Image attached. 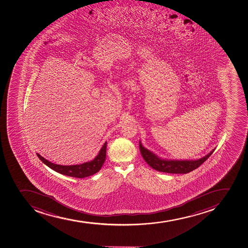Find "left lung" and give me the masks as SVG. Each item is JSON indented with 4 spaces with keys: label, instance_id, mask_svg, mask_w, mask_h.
Instances as JSON below:
<instances>
[{
    "label": "left lung",
    "instance_id": "obj_1",
    "mask_svg": "<svg viewBox=\"0 0 248 248\" xmlns=\"http://www.w3.org/2000/svg\"><path fill=\"white\" fill-rule=\"evenodd\" d=\"M139 146L140 151L143 158L150 167L157 170L159 172H168V173H187V172H191L199 167L203 162H205L215 151V149H213L210 154L198 160H165V159H160L153 152L145 149L142 145L140 141L139 142Z\"/></svg>",
    "mask_w": 248,
    "mask_h": 248
}]
</instances>
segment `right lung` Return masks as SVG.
Masks as SVG:
<instances>
[{
	"instance_id": "1",
	"label": "right lung",
	"mask_w": 248,
	"mask_h": 248,
	"mask_svg": "<svg viewBox=\"0 0 248 248\" xmlns=\"http://www.w3.org/2000/svg\"><path fill=\"white\" fill-rule=\"evenodd\" d=\"M106 149L107 142H105L101 149L99 150V154L94 157V160L76 165H56L44 158L38 154H37V156L45 165H47L48 167H50L51 170L56 171L57 172L70 177L83 178L92 176L101 170L102 165H104L106 158Z\"/></svg>"
}]
</instances>
